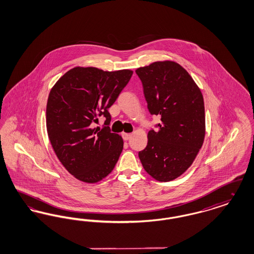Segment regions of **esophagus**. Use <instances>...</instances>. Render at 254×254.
Returning <instances> with one entry per match:
<instances>
[{"mask_svg": "<svg viewBox=\"0 0 254 254\" xmlns=\"http://www.w3.org/2000/svg\"><path fill=\"white\" fill-rule=\"evenodd\" d=\"M122 136H123V139L125 140V141H127V140H129L130 138H131V134L130 133H122Z\"/></svg>", "mask_w": 254, "mask_h": 254, "instance_id": "obj_1", "label": "esophagus"}]
</instances>
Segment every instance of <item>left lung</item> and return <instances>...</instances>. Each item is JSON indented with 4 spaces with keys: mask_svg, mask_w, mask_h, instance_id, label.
Segmentation results:
<instances>
[{
    "mask_svg": "<svg viewBox=\"0 0 254 254\" xmlns=\"http://www.w3.org/2000/svg\"><path fill=\"white\" fill-rule=\"evenodd\" d=\"M147 109L161 118L157 131L147 133L139 152L145 171L155 180L176 179L193 163L205 133L204 98L189 72L172 61L139 67Z\"/></svg>",
    "mask_w": 254,
    "mask_h": 254,
    "instance_id": "left-lung-1",
    "label": "left lung"
}]
</instances>
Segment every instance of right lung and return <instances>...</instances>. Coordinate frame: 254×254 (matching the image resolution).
Returning a JSON list of instances; mask_svg holds the SVG:
<instances>
[{"instance_id": "add662e5", "label": "right lung", "mask_w": 254, "mask_h": 254, "mask_svg": "<svg viewBox=\"0 0 254 254\" xmlns=\"http://www.w3.org/2000/svg\"><path fill=\"white\" fill-rule=\"evenodd\" d=\"M132 70L104 71L76 66L53 85L47 104L49 141L62 165L76 179L97 183L113 170L124 142L109 127H94L98 117L111 116L108 109L129 82Z\"/></svg>"}]
</instances>
